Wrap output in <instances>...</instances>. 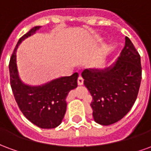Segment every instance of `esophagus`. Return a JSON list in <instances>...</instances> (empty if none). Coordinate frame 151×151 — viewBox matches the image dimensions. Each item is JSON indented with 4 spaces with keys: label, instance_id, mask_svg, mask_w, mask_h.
Returning <instances> with one entry per match:
<instances>
[{
    "label": "esophagus",
    "instance_id": "34e87169",
    "mask_svg": "<svg viewBox=\"0 0 151 151\" xmlns=\"http://www.w3.org/2000/svg\"><path fill=\"white\" fill-rule=\"evenodd\" d=\"M83 78H82V77H79L78 78V86H82L83 85Z\"/></svg>",
    "mask_w": 151,
    "mask_h": 151
}]
</instances>
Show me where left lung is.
Segmentation results:
<instances>
[{
  "label": "left lung",
  "mask_w": 151,
  "mask_h": 151,
  "mask_svg": "<svg viewBox=\"0 0 151 151\" xmlns=\"http://www.w3.org/2000/svg\"><path fill=\"white\" fill-rule=\"evenodd\" d=\"M84 85L91 93L96 123L109 125L121 120L136 101L142 81L139 53L128 37L117 60L105 69H85Z\"/></svg>",
  "instance_id": "1"
}]
</instances>
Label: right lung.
Segmentation results:
<instances>
[{
	"mask_svg": "<svg viewBox=\"0 0 151 151\" xmlns=\"http://www.w3.org/2000/svg\"><path fill=\"white\" fill-rule=\"evenodd\" d=\"M41 27H35L22 36L9 61L10 85L21 111L31 123L41 129H53L60 124L66 111V98L78 86V73L61 77L42 86H29L22 82L17 67L16 52L19 44L35 33Z\"/></svg>",
	"mask_w": 151,
	"mask_h": 151,
	"instance_id": "add662e5",
	"label": "right lung"
}]
</instances>
